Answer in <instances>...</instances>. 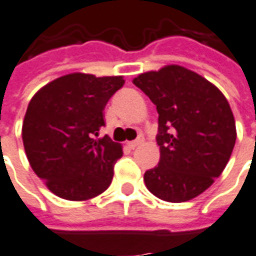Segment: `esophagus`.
I'll return each instance as SVG.
<instances>
[{"instance_id": "obj_1", "label": "esophagus", "mask_w": 256, "mask_h": 256, "mask_svg": "<svg viewBox=\"0 0 256 256\" xmlns=\"http://www.w3.org/2000/svg\"><path fill=\"white\" fill-rule=\"evenodd\" d=\"M144 140L142 139H136V140H132V142H128V148L130 149H135V148H138L140 144H142Z\"/></svg>"}]
</instances>
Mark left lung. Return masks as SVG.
Masks as SVG:
<instances>
[{
  "instance_id": "1",
  "label": "left lung",
  "mask_w": 256,
  "mask_h": 256,
  "mask_svg": "<svg viewBox=\"0 0 256 256\" xmlns=\"http://www.w3.org/2000/svg\"><path fill=\"white\" fill-rule=\"evenodd\" d=\"M158 112L160 160L144 176L158 199L180 204L205 192L223 172L237 131L224 94L181 65H166L134 78Z\"/></svg>"
}]
</instances>
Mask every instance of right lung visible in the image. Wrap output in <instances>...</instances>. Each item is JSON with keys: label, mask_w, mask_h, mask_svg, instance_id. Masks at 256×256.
I'll use <instances>...</instances> for the list:
<instances>
[{"label": "right lung", "mask_w": 256, "mask_h": 256, "mask_svg": "<svg viewBox=\"0 0 256 256\" xmlns=\"http://www.w3.org/2000/svg\"><path fill=\"white\" fill-rule=\"evenodd\" d=\"M125 84L122 76L74 72L44 84L28 106L24 152L37 177L54 195L88 200L110 186L122 146L98 136L104 107Z\"/></svg>", "instance_id": "1"}]
</instances>
